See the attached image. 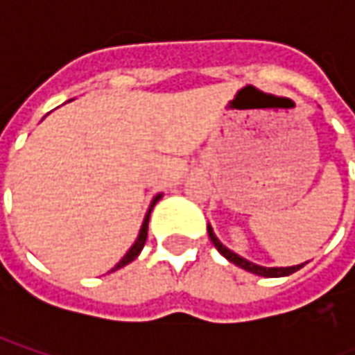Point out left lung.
<instances>
[{"label": "left lung", "instance_id": "1", "mask_svg": "<svg viewBox=\"0 0 355 355\" xmlns=\"http://www.w3.org/2000/svg\"><path fill=\"white\" fill-rule=\"evenodd\" d=\"M207 233H209V239H211L213 247L217 249V251L221 252L223 257H225L229 263H233V265L241 266V268H245V270H249L252 275H259V277H266V279H277V277H288V275H293L296 270H300L302 266L306 265V263H302V265H294V266H263V265H254L251 261H247L245 257H241L237 252H233L231 249H227L225 245L217 239V235L213 233V227L207 225Z\"/></svg>", "mask_w": 355, "mask_h": 355}]
</instances>
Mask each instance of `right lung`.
Masks as SVG:
<instances>
[{
  "instance_id": "1",
  "label": "right lung",
  "mask_w": 355,
  "mask_h": 355,
  "mask_svg": "<svg viewBox=\"0 0 355 355\" xmlns=\"http://www.w3.org/2000/svg\"><path fill=\"white\" fill-rule=\"evenodd\" d=\"M162 198V193H157L156 198L152 199V203H150V207H148V211H146V217H144L142 221V227H140V233H138V237H136V241H134V245L130 247L128 251H126V254L118 261V265L112 268V270H118V268H122V266H126L128 263H132L140 252H142L144 245H146V237H148V221H150V213H152V209H154V205L157 203V199ZM110 270V272H112Z\"/></svg>"
}]
</instances>
